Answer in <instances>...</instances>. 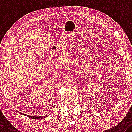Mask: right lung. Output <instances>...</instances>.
I'll use <instances>...</instances> for the list:
<instances>
[{
  "label": "right lung",
  "instance_id": "add662e5",
  "mask_svg": "<svg viewBox=\"0 0 132 132\" xmlns=\"http://www.w3.org/2000/svg\"><path fill=\"white\" fill-rule=\"evenodd\" d=\"M27 116L29 117V118H30L31 119H43V118H45L46 117L47 115L46 116H29V115H26Z\"/></svg>",
  "mask_w": 132,
  "mask_h": 132
}]
</instances>
